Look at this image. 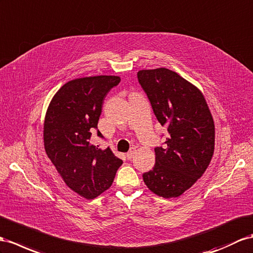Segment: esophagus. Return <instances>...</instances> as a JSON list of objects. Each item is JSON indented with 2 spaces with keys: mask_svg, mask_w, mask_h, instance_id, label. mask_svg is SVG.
Listing matches in <instances>:
<instances>
[{
  "mask_svg": "<svg viewBox=\"0 0 253 253\" xmlns=\"http://www.w3.org/2000/svg\"><path fill=\"white\" fill-rule=\"evenodd\" d=\"M134 154H135V148L132 147V148H130V150H129V152L126 154V157H127L128 159H131V158L134 156Z\"/></svg>",
  "mask_w": 253,
  "mask_h": 253,
  "instance_id": "34e87169",
  "label": "esophagus"
}]
</instances>
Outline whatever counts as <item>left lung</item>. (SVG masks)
Segmentation results:
<instances>
[{
	"mask_svg": "<svg viewBox=\"0 0 253 253\" xmlns=\"http://www.w3.org/2000/svg\"><path fill=\"white\" fill-rule=\"evenodd\" d=\"M137 76L154 114L168 129L165 146L155 147L156 163L143 180L159 197H179L211 163L215 147L212 116L200 89L175 71L144 69Z\"/></svg>",
	"mask_w": 253,
	"mask_h": 253,
	"instance_id": "8db88e82",
	"label": "left lung"
}]
</instances>
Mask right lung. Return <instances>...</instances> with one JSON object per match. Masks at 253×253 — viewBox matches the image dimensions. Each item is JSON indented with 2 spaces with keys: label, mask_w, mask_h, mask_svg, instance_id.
<instances>
[{
  "label": "right lung",
  "mask_w": 253,
  "mask_h": 253,
  "mask_svg": "<svg viewBox=\"0 0 253 253\" xmlns=\"http://www.w3.org/2000/svg\"><path fill=\"white\" fill-rule=\"evenodd\" d=\"M118 76L85 77L71 80L57 90L48 107L43 124L44 150L71 190L87 200L95 199L112 185L123 161L110 148L90 144L102 103Z\"/></svg>",
  "instance_id": "1"
}]
</instances>
